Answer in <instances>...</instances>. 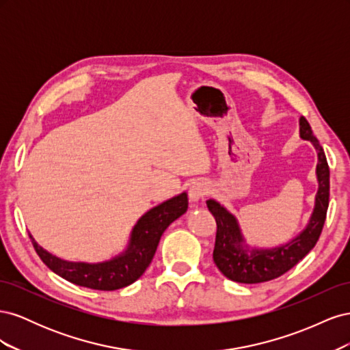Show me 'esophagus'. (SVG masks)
<instances>
[{
	"mask_svg": "<svg viewBox=\"0 0 350 350\" xmlns=\"http://www.w3.org/2000/svg\"><path fill=\"white\" fill-rule=\"evenodd\" d=\"M210 191V185L206 181H197L191 187H189V200L193 203H197L201 198H203Z\"/></svg>",
	"mask_w": 350,
	"mask_h": 350,
	"instance_id": "34e87169",
	"label": "esophagus"
}]
</instances>
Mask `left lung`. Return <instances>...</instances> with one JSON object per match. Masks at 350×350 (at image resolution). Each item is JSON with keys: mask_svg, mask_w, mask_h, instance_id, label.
Here are the masks:
<instances>
[{"mask_svg": "<svg viewBox=\"0 0 350 350\" xmlns=\"http://www.w3.org/2000/svg\"><path fill=\"white\" fill-rule=\"evenodd\" d=\"M299 137L314 146L319 157L315 167L319 189L308 224L291 241L270 248L251 247L242 234L237 216L213 198L206 201L207 208L217 224L213 260L221 274L230 280L238 283H261L276 279L296 266L315 247L320 238L330 196V171L323 147L314 137L311 125L304 116L299 118Z\"/></svg>", "mask_w": 350, "mask_h": 350, "instance_id": "8db88e82", "label": "left lung"}]
</instances>
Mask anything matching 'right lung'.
<instances>
[{"instance_id":"add662e5","label":"right lung","mask_w":350,"mask_h":350,"mask_svg":"<svg viewBox=\"0 0 350 350\" xmlns=\"http://www.w3.org/2000/svg\"><path fill=\"white\" fill-rule=\"evenodd\" d=\"M187 208L188 194L185 191L152 207L137 220L125 250L100 262L62 260L40 247L31 234L29 237L40 260L59 278L83 288L116 291L142 276L153 260L162 234L174 220L185 213Z\"/></svg>"}]
</instances>
